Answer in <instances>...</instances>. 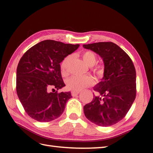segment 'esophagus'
<instances>
[{
    "mask_svg": "<svg viewBox=\"0 0 153 153\" xmlns=\"http://www.w3.org/2000/svg\"><path fill=\"white\" fill-rule=\"evenodd\" d=\"M79 93V91H71V95L73 97H75L78 95Z\"/></svg>",
    "mask_w": 153,
    "mask_h": 153,
    "instance_id": "esophagus-1",
    "label": "esophagus"
}]
</instances>
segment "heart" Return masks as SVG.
Returning a JSON list of instances; mask_svg holds the SVG:
<instances>
[{
    "instance_id": "heart-1",
    "label": "heart",
    "mask_w": 153,
    "mask_h": 153,
    "mask_svg": "<svg viewBox=\"0 0 153 153\" xmlns=\"http://www.w3.org/2000/svg\"><path fill=\"white\" fill-rule=\"evenodd\" d=\"M82 58L83 61L89 66H91V70L97 75L102 74L103 72V66L101 65L94 66L97 62L96 54L92 51H85L82 54ZM70 59V56H68L62 61L60 64L61 72L63 75H66L68 73L67 66L68 63ZM95 83V80L91 76H74L68 80L67 86L74 91H79L85 87L93 85Z\"/></svg>"
}]
</instances>
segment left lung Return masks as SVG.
<instances>
[{"label": "left lung", "instance_id": "left-lung-1", "mask_svg": "<svg viewBox=\"0 0 153 153\" xmlns=\"http://www.w3.org/2000/svg\"><path fill=\"white\" fill-rule=\"evenodd\" d=\"M83 47L100 55L105 70L100 82L94 87L99 96L83 107L86 118L97 126L108 127L122 120L136 97V71L126 52L112 42H99Z\"/></svg>", "mask_w": 153, "mask_h": 153}]
</instances>
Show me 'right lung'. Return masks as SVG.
<instances>
[{
	"label": "right lung",
	"instance_id": "obj_1",
	"mask_svg": "<svg viewBox=\"0 0 153 153\" xmlns=\"http://www.w3.org/2000/svg\"><path fill=\"white\" fill-rule=\"evenodd\" d=\"M79 47L78 44L45 40L31 47L19 60L16 92L31 118L40 122H50L63 113L71 95L70 92L58 93L57 90L65 86L60 63ZM54 88L56 92H50Z\"/></svg>",
	"mask_w": 153,
	"mask_h": 153
}]
</instances>
